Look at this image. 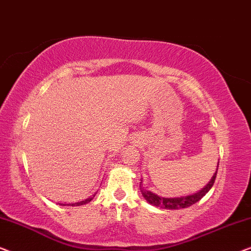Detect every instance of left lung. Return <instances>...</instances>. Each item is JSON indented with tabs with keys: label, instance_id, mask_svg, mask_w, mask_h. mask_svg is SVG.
<instances>
[{
	"label": "left lung",
	"instance_id": "1",
	"mask_svg": "<svg viewBox=\"0 0 251 251\" xmlns=\"http://www.w3.org/2000/svg\"><path fill=\"white\" fill-rule=\"evenodd\" d=\"M217 169H218V164H217L216 172L214 173L213 177L210 178V181L207 183L204 188L199 190V191L196 193H193V195L175 197V198H164V197L157 196L156 193L142 188V184H141L142 182H140V190L141 192H142V196L144 197V199L154 207H159V208H162V209H181V208H188L190 206H192V204H195L196 202H198L200 199H202V198L206 196V193L211 189V186L214 185L215 178H216Z\"/></svg>",
	"mask_w": 251,
	"mask_h": 251
}]
</instances>
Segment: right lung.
<instances>
[{
    "label": "right lung",
    "instance_id": "obj_1",
    "mask_svg": "<svg viewBox=\"0 0 251 251\" xmlns=\"http://www.w3.org/2000/svg\"><path fill=\"white\" fill-rule=\"evenodd\" d=\"M95 197V195L94 196H91L90 198H86V199H84V200H82V201H79V202H74V203H69V206H82V204H85V203H89L90 201L93 199V198ZM60 206H66V203H59ZM67 206H68V203H67Z\"/></svg>",
    "mask_w": 251,
    "mask_h": 251
}]
</instances>
